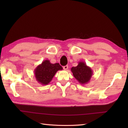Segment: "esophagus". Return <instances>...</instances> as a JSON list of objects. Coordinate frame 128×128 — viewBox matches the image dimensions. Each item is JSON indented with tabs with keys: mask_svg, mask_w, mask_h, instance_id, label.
Here are the masks:
<instances>
[{
	"mask_svg": "<svg viewBox=\"0 0 128 128\" xmlns=\"http://www.w3.org/2000/svg\"><path fill=\"white\" fill-rule=\"evenodd\" d=\"M63 69L65 70H66L68 69V66H63Z\"/></svg>",
	"mask_w": 128,
	"mask_h": 128,
	"instance_id": "1",
	"label": "esophagus"
}]
</instances>
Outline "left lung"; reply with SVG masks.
<instances>
[{"mask_svg": "<svg viewBox=\"0 0 128 128\" xmlns=\"http://www.w3.org/2000/svg\"><path fill=\"white\" fill-rule=\"evenodd\" d=\"M71 71L74 78L81 85L88 84L93 75V71L91 68L84 62H78L76 66L72 68Z\"/></svg>", "mask_w": 128, "mask_h": 128, "instance_id": "8db88e82", "label": "left lung"}]
</instances>
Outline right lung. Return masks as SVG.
Wrapping results in <instances>:
<instances>
[{"mask_svg": "<svg viewBox=\"0 0 128 128\" xmlns=\"http://www.w3.org/2000/svg\"><path fill=\"white\" fill-rule=\"evenodd\" d=\"M62 70V68L59 63L52 64L49 60H44L34 69V76L38 82L46 85L52 81L56 73Z\"/></svg>", "mask_w": 128, "mask_h": 128, "instance_id": "right-lung-1", "label": "right lung"}]
</instances>
